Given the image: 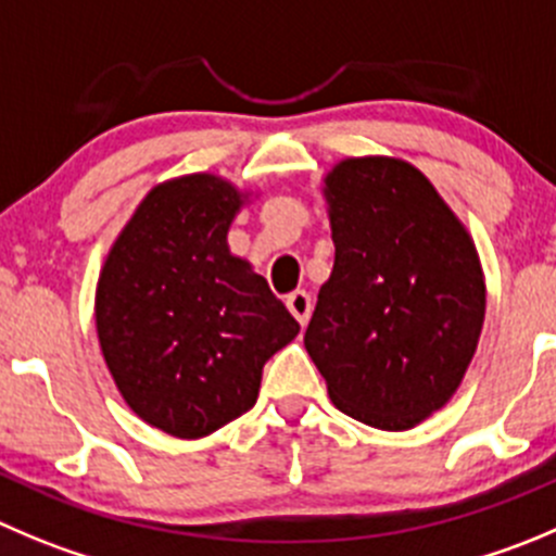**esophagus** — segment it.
I'll return each mask as SVG.
<instances>
[{
    "label": "esophagus",
    "mask_w": 556,
    "mask_h": 556,
    "mask_svg": "<svg viewBox=\"0 0 556 556\" xmlns=\"http://www.w3.org/2000/svg\"><path fill=\"white\" fill-rule=\"evenodd\" d=\"M287 308L292 311V316L300 321V325H305L311 316V294L303 292V289H298V292H292L287 298Z\"/></svg>",
    "instance_id": "obj_1"
}]
</instances>
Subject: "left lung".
Returning a JSON list of instances; mask_svg holds the SVG:
<instances>
[{"instance_id":"obj_1","label":"left lung","mask_w":556,"mask_h":556,"mask_svg":"<svg viewBox=\"0 0 556 556\" xmlns=\"http://www.w3.org/2000/svg\"><path fill=\"white\" fill-rule=\"evenodd\" d=\"M325 199L336 262L305 349L343 415L406 431L451 401L478 349V251L433 185L395 157L341 161Z\"/></svg>"}]
</instances>
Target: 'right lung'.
Returning a JSON list of instances; mask_svg holds the SVG:
<instances>
[{
    "label": "right lung",
    "mask_w": 556,
    "mask_h": 556,
    "mask_svg": "<svg viewBox=\"0 0 556 556\" xmlns=\"http://www.w3.org/2000/svg\"><path fill=\"white\" fill-rule=\"evenodd\" d=\"M240 204L235 185L213 174L157 185L100 273L105 366L130 409L179 440L245 415L264 363L300 332L262 275L226 245Z\"/></svg>",
    "instance_id": "obj_1"
}]
</instances>
